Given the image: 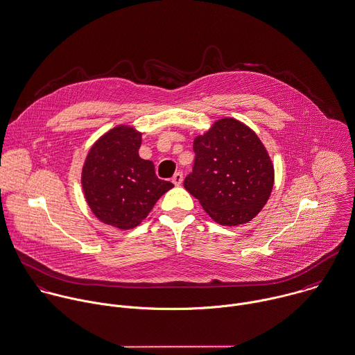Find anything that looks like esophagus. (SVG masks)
<instances>
[{
    "instance_id": "obj_1",
    "label": "esophagus",
    "mask_w": 355,
    "mask_h": 355,
    "mask_svg": "<svg viewBox=\"0 0 355 355\" xmlns=\"http://www.w3.org/2000/svg\"><path fill=\"white\" fill-rule=\"evenodd\" d=\"M172 182H173L175 186H180L182 182H183V173L182 172H176L173 175V178H172Z\"/></svg>"
}]
</instances>
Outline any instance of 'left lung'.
<instances>
[{
    "label": "left lung",
    "mask_w": 355,
    "mask_h": 355,
    "mask_svg": "<svg viewBox=\"0 0 355 355\" xmlns=\"http://www.w3.org/2000/svg\"><path fill=\"white\" fill-rule=\"evenodd\" d=\"M193 172L186 190L219 225L250 222L266 205L274 184V166L257 135L234 119L216 121L193 144Z\"/></svg>",
    "instance_id": "8db88e82"
}]
</instances>
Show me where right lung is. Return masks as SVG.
Returning <instances> with one entry per match:
<instances>
[{"mask_svg":"<svg viewBox=\"0 0 355 355\" xmlns=\"http://www.w3.org/2000/svg\"><path fill=\"white\" fill-rule=\"evenodd\" d=\"M141 133L116 126L89 150L83 168L85 200L95 216L121 230L136 227L154 204L173 187L154 172V164L139 157Z\"/></svg>","mask_w":355,"mask_h":355,"instance_id":"add662e5","label":"right lung"}]
</instances>
